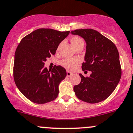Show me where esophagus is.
Returning a JSON list of instances; mask_svg holds the SVG:
<instances>
[{
    "label": "esophagus",
    "instance_id": "obj_1",
    "mask_svg": "<svg viewBox=\"0 0 133 133\" xmlns=\"http://www.w3.org/2000/svg\"><path fill=\"white\" fill-rule=\"evenodd\" d=\"M72 75H73V73H72L71 72L69 71H67V77H71V76Z\"/></svg>",
    "mask_w": 133,
    "mask_h": 133
}]
</instances>
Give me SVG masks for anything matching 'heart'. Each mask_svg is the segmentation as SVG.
<instances>
[{"label": "heart", "instance_id": "obj_1", "mask_svg": "<svg viewBox=\"0 0 133 133\" xmlns=\"http://www.w3.org/2000/svg\"><path fill=\"white\" fill-rule=\"evenodd\" d=\"M71 42L72 45L75 47L76 49L81 45H84V40L78 36H73L71 39ZM60 45L58 47V50ZM81 63V60L78 58H66L61 60L60 62V64L64 68L69 70H73L75 69Z\"/></svg>", "mask_w": 133, "mask_h": 133}]
</instances>
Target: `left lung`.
I'll return each instance as SVG.
<instances>
[{
  "label": "left lung",
  "mask_w": 133,
  "mask_h": 133,
  "mask_svg": "<svg viewBox=\"0 0 133 133\" xmlns=\"http://www.w3.org/2000/svg\"><path fill=\"white\" fill-rule=\"evenodd\" d=\"M84 39L86 51L82 71H90V77L79 74L81 81L73 88L76 96L84 102L104 101L114 91L122 76L119 52L112 42L95 30L79 29L71 32Z\"/></svg>",
  "instance_id": "8db88e82"
}]
</instances>
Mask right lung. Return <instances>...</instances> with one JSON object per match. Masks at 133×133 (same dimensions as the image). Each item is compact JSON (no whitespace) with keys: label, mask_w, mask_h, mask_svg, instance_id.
Segmentation results:
<instances>
[{"label":"right lung","mask_w":133,"mask_h":133,"mask_svg":"<svg viewBox=\"0 0 133 133\" xmlns=\"http://www.w3.org/2000/svg\"><path fill=\"white\" fill-rule=\"evenodd\" d=\"M69 34V31L39 28L24 37L18 45L14 58V81L32 102L44 104L58 97L59 84L66 77V71L60 65L48 70L44 64Z\"/></svg>","instance_id":"1"}]
</instances>
